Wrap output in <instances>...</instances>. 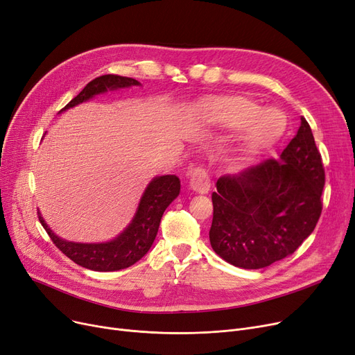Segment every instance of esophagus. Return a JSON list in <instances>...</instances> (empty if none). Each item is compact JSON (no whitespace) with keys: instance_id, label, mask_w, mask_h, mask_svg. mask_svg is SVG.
<instances>
[{"instance_id":"obj_1","label":"esophagus","mask_w":355,"mask_h":355,"mask_svg":"<svg viewBox=\"0 0 355 355\" xmlns=\"http://www.w3.org/2000/svg\"><path fill=\"white\" fill-rule=\"evenodd\" d=\"M190 187L198 194H207L210 190V178L203 168H196L190 173Z\"/></svg>"}]
</instances>
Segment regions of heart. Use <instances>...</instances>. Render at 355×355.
Here are the masks:
<instances>
[{"mask_svg":"<svg viewBox=\"0 0 355 355\" xmlns=\"http://www.w3.org/2000/svg\"><path fill=\"white\" fill-rule=\"evenodd\" d=\"M202 117L210 128L239 132L223 152V162L243 169L261 153L271 149L287 130V117L279 109H264L259 103L243 97H218L206 100Z\"/></svg>","mask_w":355,"mask_h":355,"instance_id":"1","label":"heart"}]
</instances>
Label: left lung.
I'll return each instance as SVG.
<instances>
[{"instance_id": "obj_1", "label": "left lung", "mask_w": 355, "mask_h": 355, "mask_svg": "<svg viewBox=\"0 0 355 355\" xmlns=\"http://www.w3.org/2000/svg\"><path fill=\"white\" fill-rule=\"evenodd\" d=\"M323 186L320 153L309 123L302 117L279 161L267 159L216 182L209 232L213 251L245 270L286 258L313 232Z\"/></svg>"}]
</instances>
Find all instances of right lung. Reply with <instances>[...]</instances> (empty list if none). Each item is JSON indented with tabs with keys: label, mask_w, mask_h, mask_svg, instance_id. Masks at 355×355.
<instances>
[{
	"label": "right lung",
	"mask_w": 355,
	"mask_h": 355,
	"mask_svg": "<svg viewBox=\"0 0 355 355\" xmlns=\"http://www.w3.org/2000/svg\"><path fill=\"white\" fill-rule=\"evenodd\" d=\"M130 87H141V83L119 75L98 76L88 83L80 94L59 112V114L100 94ZM180 189L181 184L175 175L153 177L144 190L129 225L116 238L105 242L67 241L53 232L49 225L44 222L40 211L39 220L53 243L75 264L92 271H119L133 266L148 254L157 238L162 214L178 197Z\"/></svg>",
	"instance_id": "obj_1"
}]
</instances>
